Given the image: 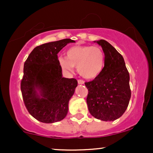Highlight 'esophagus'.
Listing matches in <instances>:
<instances>
[{
  "label": "esophagus",
  "instance_id": "esophagus-1",
  "mask_svg": "<svg viewBox=\"0 0 153 153\" xmlns=\"http://www.w3.org/2000/svg\"><path fill=\"white\" fill-rule=\"evenodd\" d=\"M78 84H84V80H81V79H79V80H78Z\"/></svg>",
  "mask_w": 153,
  "mask_h": 153
}]
</instances>
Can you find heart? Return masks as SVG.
Masks as SVG:
<instances>
[{
  "mask_svg": "<svg viewBox=\"0 0 153 153\" xmlns=\"http://www.w3.org/2000/svg\"><path fill=\"white\" fill-rule=\"evenodd\" d=\"M65 57L59 58L63 69L73 71L77 67L78 73L83 78L94 79L101 75L105 66V54L99 47L78 45L66 51Z\"/></svg>",
  "mask_w": 153,
  "mask_h": 153,
  "instance_id": "1",
  "label": "heart"
}]
</instances>
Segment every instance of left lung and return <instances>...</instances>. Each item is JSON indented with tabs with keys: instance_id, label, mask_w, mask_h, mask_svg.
I'll return each mask as SVG.
<instances>
[{
	"instance_id": "obj_1",
	"label": "left lung",
	"mask_w": 153,
	"mask_h": 153,
	"mask_svg": "<svg viewBox=\"0 0 153 153\" xmlns=\"http://www.w3.org/2000/svg\"><path fill=\"white\" fill-rule=\"evenodd\" d=\"M105 54V66L99 76L85 82L89 112L102 121H114L125 112L131 97L129 74L122 54L106 40L97 42Z\"/></svg>"
}]
</instances>
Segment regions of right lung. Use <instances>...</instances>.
<instances>
[{
  "mask_svg": "<svg viewBox=\"0 0 153 153\" xmlns=\"http://www.w3.org/2000/svg\"><path fill=\"white\" fill-rule=\"evenodd\" d=\"M71 42H75L64 39L36 47L24 62L21 81L23 100L29 113L41 122H59L68 114L69 100L78 81L62 78L57 54Z\"/></svg>",
  "mask_w": 153,
  "mask_h": 153,
  "instance_id": "obj_1",
  "label": "right lung"
}]
</instances>
